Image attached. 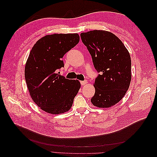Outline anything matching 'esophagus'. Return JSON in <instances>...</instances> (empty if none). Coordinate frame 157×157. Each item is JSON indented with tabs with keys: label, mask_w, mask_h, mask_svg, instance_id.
<instances>
[{
	"label": "esophagus",
	"mask_w": 157,
	"mask_h": 157,
	"mask_svg": "<svg viewBox=\"0 0 157 157\" xmlns=\"http://www.w3.org/2000/svg\"><path fill=\"white\" fill-rule=\"evenodd\" d=\"M86 84H87L86 80H83V81H80V84L82 85V86H84V85H86Z\"/></svg>",
	"instance_id": "1"
}]
</instances>
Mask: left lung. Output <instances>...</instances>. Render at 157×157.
I'll list each match as a JSON object with an SVG mask.
<instances>
[{
    "label": "left lung",
    "instance_id": "left-lung-1",
    "mask_svg": "<svg viewBox=\"0 0 157 157\" xmlns=\"http://www.w3.org/2000/svg\"><path fill=\"white\" fill-rule=\"evenodd\" d=\"M98 74L94 82V105L107 108L124 96L131 81V58L122 42L113 33L94 30L80 34Z\"/></svg>",
    "mask_w": 157,
    "mask_h": 157
}]
</instances>
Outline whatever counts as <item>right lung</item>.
Segmentation results:
<instances>
[{"label":"right lung","mask_w":157,"mask_h":157,"mask_svg":"<svg viewBox=\"0 0 157 157\" xmlns=\"http://www.w3.org/2000/svg\"><path fill=\"white\" fill-rule=\"evenodd\" d=\"M79 39L77 33L46 35L30 52L25 67V81L33 101L47 113L68 111L80 88L78 80L65 78L58 73L64 67L63 56Z\"/></svg>","instance_id":"add662e5"}]
</instances>
